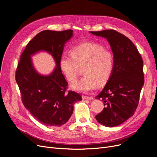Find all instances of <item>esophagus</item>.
Returning <instances> with one entry per match:
<instances>
[{"instance_id":"34e87169","label":"esophagus","mask_w":157,"mask_h":157,"mask_svg":"<svg viewBox=\"0 0 157 157\" xmlns=\"http://www.w3.org/2000/svg\"><path fill=\"white\" fill-rule=\"evenodd\" d=\"M82 98H83V99H88V100H92V99H93V98H92V97L86 96V95H82Z\"/></svg>"}]
</instances>
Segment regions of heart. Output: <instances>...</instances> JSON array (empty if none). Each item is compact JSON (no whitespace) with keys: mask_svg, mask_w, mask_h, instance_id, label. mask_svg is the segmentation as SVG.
I'll return each mask as SVG.
<instances>
[{"mask_svg":"<svg viewBox=\"0 0 157 157\" xmlns=\"http://www.w3.org/2000/svg\"><path fill=\"white\" fill-rule=\"evenodd\" d=\"M71 56H62L59 66L64 76L71 83L77 80L79 67H83L84 77L72 85L74 90L88 92L95 89L98 84L105 85L113 69L112 53L100 44L84 42L72 47Z\"/></svg>","mask_w":157,"mask_h":157,"instance_id":"heart-1","label":"heart"}]
</instances>
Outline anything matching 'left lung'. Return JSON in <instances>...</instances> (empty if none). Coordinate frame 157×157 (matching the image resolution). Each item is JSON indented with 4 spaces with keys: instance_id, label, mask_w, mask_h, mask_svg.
<instances>
[{
    "instance_id": "1",
    "label": "left lung",
    "mask_w": 157,
    "mask_h": 157,
    "mask_svg": "<svg viewBox=\"0 0 157 157\" xmlns=\"http://www.w3.org/2000/svg\"><path fill=\"white\" fill-rule=\"evenodd\" d=\"M107 39L113 54V69L96 99L103 101V111L95 119L108 127L118 126L132 117L144 83L143 60L137 47L122 34L113 29L91 31Z\"/></svg>"
}]
</instances>
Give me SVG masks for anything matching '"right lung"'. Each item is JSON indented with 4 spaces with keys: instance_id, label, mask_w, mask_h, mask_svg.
<instances>
[{
    "instance_id": "right-lung-1",
    "label": "right lung",
    "mask_w": 157,
    "mask_h": 157,
    "mask_svg": "<svg viewBox=\"0 0 157 157\" xmlns=\"http://www.w3.org/2000/svg\"><path fill=\"white\" fill-rule=\"evenodd\" d=\"M72 35L71 29L40 32L27 44L18 61L15 79L22 103L34 117L45 126L65 124L73 113L74 103L82 99L79 94L67 91L68 83L59 66L64 44ZM42 50L49 52L57 63L53 72L47 77L36 72L30 59L32 54Z\"/></svg>"
}]
</instances>
